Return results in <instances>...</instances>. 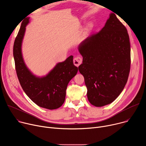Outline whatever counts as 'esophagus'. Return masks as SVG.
Instances as JSON below:
<instances>
[{
    "instance_id": "34e87169",
    "label": "esophagus",
    "mask_w": 146,
    "mask_h": 146,
    "mask_svg": "<svg viewBox=\"0 0 146 146\" xmlns=\"http://www.w3.org/2000/svg\"><path fill=\"white\" fill-rule=\"evenodd\" d=\"M74 65L76 66H78L82 63V58L80 56H77L73 59Z\"/></svg>"
}]
</instances>
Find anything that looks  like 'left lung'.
<instances>
[{
  "mask_svg": "<svg viewBox=\"0 0 146 146\" xmlns=\"http://www.w3.org/2000/svg\"><path fill=\"white\" fill-rule=\"evenodd\" d=\"M82 64L78 70L84 77L89 102L96 107L112 103L128 81L131 46L127 28L114 13L100 32L78 46Z\"/></svg>",
  "mask_w": 146,
  "mask_h": 146,
  "instance_id": "obj_1",
  "label": "left lung"
}]
</instances>
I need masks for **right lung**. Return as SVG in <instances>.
Returning <instances> with one entry per match:
<instances>
[{
	"label": "right lung",
	"mask_w": 146,
	"mask_h": 146,
	"mask_svg": "<svg viewBox=\"0 0 146 146\" xmlns=\"http://www.w3.org/2000/svg\"><path fill=\"white\" fill-rule=\"evenodd\" d=\"M29 17L23 21L15 39L13 55L15 70L19 83L27 96L41 108L54 110L60 108L65 102L66 90L69 82L77 73L70 55L65 61L59 62L46 76L39 77L33 75L24 61L21 46L25 27Z\"/></svg>",
	"instance_id": "right-lung-1"
}]
</instances>
